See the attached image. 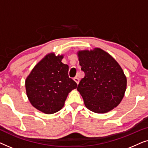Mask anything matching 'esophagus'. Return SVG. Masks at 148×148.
Segmentation results:
<instances>
[{
    "label": "esophagus",
    "instance_id": "esophagus-1",
    "mask_svg": "<svg viewBox=\"0 0 148 148\" xmlns=\"http://www.w3.org/2000/svg\"><path fill=\"white\" fill-rule=\"evenodd\" d=\"M73 80L76 82L77 84H78L79 82V78L77 77H74L73 78Z\"/></svg>",
    "mask_w": 148,
    "mask_h": 148
}]
</instances>
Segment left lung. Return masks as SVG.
<instances>
[{"label":"left lung","instance_id":"left-lung-1","mask_svg":"<svg viewBox=\"0 0 148 148\" xmlns=\"http://www.w3.org/2000/svg\"><path fill=\"white\" fill-rule=\"evenodd\" d=\"M85 76L77 90L85 106L96 113H106L120 104L127 88L124 72L112 56L100 48L77 52Z\"/></svg>","mask_w":148,"mask_h":148}]
</instances>
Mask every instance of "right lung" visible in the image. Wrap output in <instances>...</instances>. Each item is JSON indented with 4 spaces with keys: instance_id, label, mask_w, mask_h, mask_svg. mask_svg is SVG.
I'll list each match as a JSON object with an SVG mask.
<instances>
[{
    "instance_id": "1",
    "label": "right lung",
    "mask_w": 148,
    "mask_h": 148,
    "mask_svg": "<svg viewBox=\"0 0 148 148\" xmlns=\"http://www.w3.org/2000/svg\"><path fill=\"white\" fill-rule=\"evenodd\" d=\"M62 58V55L48 54L26 78V94L30 103L45 114L59 111L69 93L77 86L69 77V66L61 62Z\"/></svg>"
}]
</instances>
